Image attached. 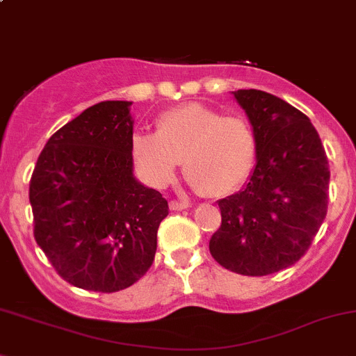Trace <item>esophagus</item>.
I'll return each instance as SVG.
<instances>
[{
	"label": "esophagus",
	"mask_w": 356,
	"mask_h": 356,
	"mask_svg": "<svg viewBox=\"0 0 356 356\" xmlns=\"http://www.w3.org/2000/svg\"><path fill=\"white\" fill-rule=\"evenodd\" d=\"M188 202H179V200H171L170 202V209L171 211H183V209L188 207Z\"/></svg>",
	"instance_id": "1"
}]
</instances>
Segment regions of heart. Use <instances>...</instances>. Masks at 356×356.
Returning a JSON list of instances; mask_svg holds the SVG:
<instances>
[{
  "label": "heart",
  "instance_id": "1",
  "mask_svg": "<svg viewBox=\"0 0 356 356\" xmlns=\"http://www.w3.org/2000/svg\"><path fill=\"white\" fill-rule=\"evenodd\" d=\"M130 154L140 177L156 188L173 181L183 161V175L202 195L226 197L250 177L257 138L241 116L190 102L161 113L156 134L135 131Z\"/></svg>",
  "mask_w": 356,
  "mask_h": 356
}]
</instances>
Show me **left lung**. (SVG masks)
<instances>
[{"label": "left lung", "mask_w": 356, "mask_h": 356, "mask_svg": "<svg viewBox=\"0 0 356 356\" xmlns=\"http://www.w3.org/2000/svg\"><path fill=\"white\" fill-rule=\"evenodd\" d=\"M257 138L254 170L243 188L218 202L221 228L212 257L243 276H267L309 250L327 214L329 164L310 120L283 99L234 90Z\"/></svg>", "instance_id": "obj_1"}]
</instances>
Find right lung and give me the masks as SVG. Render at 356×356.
I'll return each instance as SVG.
<instances>
[{
    "label": "right lung",
    "instance_id": "obj_1",
    "mask_svg": "<svg viewBox=\"0 0 356 356\" xmlns=\"http://www.w3.org/2000/svg\"><path fill=\"white\" fill-rule=\"evenodd\" d=\"M130 101H102L61 127L31 178L34 236L65 281L113 293L152 266L168 202L134 175Z\"/></svg>",
    "mask_w": 356,
    "mask_h": 356
}]
</instances>
